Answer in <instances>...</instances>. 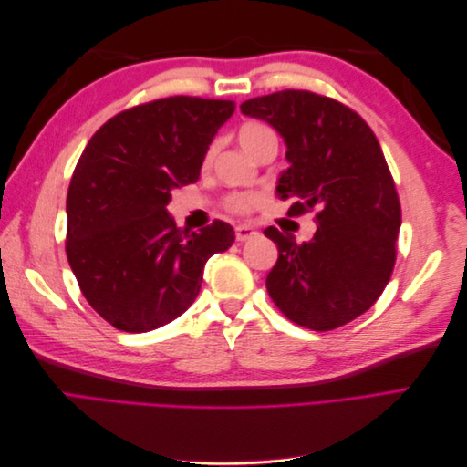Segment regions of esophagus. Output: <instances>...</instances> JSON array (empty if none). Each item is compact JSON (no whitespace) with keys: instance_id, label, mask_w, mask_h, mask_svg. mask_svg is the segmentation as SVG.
Returning a JSON list of instances; mask_svg holds the SVG:
<instances>
[{"instance_id":"esophagus-1","label":"esophagus","mask_w":467,"mask_h":467,"mask_svg":"<svg viewBox=\"0 0 467 467\" xmlns=\"http://www.w3.org/2000/svg\"><path fill=\"white\" fill-rule=\"evenodd\" d=\"M255 235H259L255 230L251 228V225H237L235 228V239L237 242H249Z\"/></svg>"}]
</instances>
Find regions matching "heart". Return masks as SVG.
Returning a JSON list of instances; mask_svg holds the SVG:
<instances>
[{
    "instance_id": "obj_1",
    "label": "heart",
    "mask_w": 467,
    "mask_h": 467,
    "mask_svg": "<svg viewBox=\"0 0 467 467\" xmlns=\"http://www.w3.org/2000/svg\"><path fill=\"white\" fill-rule=\"evenodd\" d=\"M271 129H266L261 122H247L237 132V140L242 148L253 155L255 150L261 146L263 140L266 136H271ZM265 201V196L261 192H245V194H235L230 199V208L234 212H239V214H245V212H251L253 208H257Z\"/></svg>"
}]
</instances>
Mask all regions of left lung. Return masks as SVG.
I'll return each mask as SVG.
<instances>
[{"label":"left lung","mask_w":467,"mask_h":467,"mask_svg":"<svg viewBox=\"0 0 467 467\" xmlns=\"http://www.w3.org/2000/svg\"><path fill=\"white\" fill-rule=\"evenodd\" d=\"M242 112L282 136L290 167L276 182L290 216L317 210L316 235L296 244L275 225L278 247L266 290L307 329L329 331L362 316L384 292L395 265L401 208L370 126L335 99L286 89L249 99Z\"/></svg>","instance_id":"1"}]
</instances>
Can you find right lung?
Here are the masks:
<instances>
[{
  "mask_svg": "<svg viewBox=\"0 0 467 467\" xmlns=\"http://www.w3.org/2000/svg\"><path fill=\"white\" fill-rule=\"evenodd\" d=\"M234 101L167 97L107 120L83 150L67 189L66 253L79 288L112 327L146 333L187 312L206 261L235 234L216 220L175 225L171 191L196 182Z\"/></svg>",
  "mask_w": 467,
  "mask_h": 467,
  "instance_id": "obj_1",
  "label": "right lung"
}]
</instances>
